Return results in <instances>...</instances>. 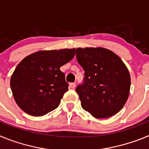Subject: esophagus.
Returning <instances> with one entry per match:
<instances>
[{
    "instance_id": "34e87169",
    "label": "esophagus",
    "mask_w": 149,
    "mask_h": 149,
    "mask_svg": "<svg viewBox=\"0 0 149 149\" xmlns=\"http://www.w3.org/2000/svg\"><path fill=\"white\" fill-rule=\"evenodd\" d=\"M69 86H70L71 89H74V88L75 87V83H70Z\"/></svg>"
}]
</instances>
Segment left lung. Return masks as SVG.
Segmentation results:
<instances>
[{
  "instance_id": "1",
  "label": "left lung",
  "mask_w": 149,
  "mask_h": 149,
  "mask_svg": "<svg viewBox=\"0 0 149 149\" xmlns=\"http://www.w3.org/2000/svg\"><path fill=\"white\" fill-rule=\"evenodd\" d=\"M84 82L76 87L83 109L97 119L109 118L125 104L131 87L128 69L113 51L103 48H78Z\"/></svg>"
}]
</instances>
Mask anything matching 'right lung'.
Masks as SVG:
<instances>
[{
  "label": "right lung",
  "instance_id": "obj_1",
  "mask_svg": "<svg viewBox=\"0 0 149 149\" xmlns=\"http://www.w3.org/2000/svg\"><path fill=\"white\" fill-rule=\"evenodd\" d=\"M74 54V48L41 51L22 60L10 80L18 107L34 116H42L56 109L68 87L65 74L60 68Z\"/></svg>",
  "mask_w": 149,
  "mask_h": 149
}]
</instances>
